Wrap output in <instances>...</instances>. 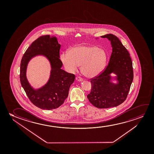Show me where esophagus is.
<instances>
[{"instance_id":"1","label":"esophagus","mask_w":154,"mask_h":154,"mask_svg":"<svg viewBox=\"0 0 154 154\" xmlns=\"http://www.w3.org/2000/svg\"><path fill=\"white\" fill-rule=\"evenodd\" d=\"M76 80L77 81V82H82V78H80V77H77L76 78Z\"/></svg>"}]
</instances>
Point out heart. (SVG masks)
<instances>
[{
    "label": "heart",
    "instance_id": "1",
    "mask_svg": "<svg viewBox=\"0 0 154 154\" xmlns=\"http://www.w3.org/2000/svg\"><path fill=\"white\" fill-rule=\"evenodd\" d=\"M60 59L66 69L70 72H76L80 66L82 74L87 78L99 75L105 68L108 54L105 50L89 45H80L62 53Z\"/></svg>",
    "mask_w": 154,
    "mask_h": 154
}]
</instances>
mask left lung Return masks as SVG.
I'll return each mask as SVG.
<instances>
[{"mask_svg":"<svg viewBox=\"0 0 154 154\" xmlns=\"http://www.w3.org/2000/svg\"><path fill=\"white\" fill-rule=\"evenodd\" d=\"M101 37L110 42L112 54L105 70L91 80V91L87 98L95 107L108 108L126 99L134 77L133 63L128 51L116 36L109 34Z\"/></svg>","mask_w":154,"mask_h":154,"instance_id":"1","label":"left lung"}]
</instances>
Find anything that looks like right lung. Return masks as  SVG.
<instances>
[{"label": "right lung", "instance_id": "obj_1", "mask_svg": "<svg viewBox=\"0 0 154 154\" xmlns=\"http://www.w3.org/2000/svg\"><path fill=\"white\" fill-rule=\"evenodd\" d=\"M60 44L56 36H42L32 42L21 59L20 80L21 86L34 105L42 109H56L61 106L68 96L75 76L61 69L63 63L59 59ZM46 57L51 66L50 75L47 83L36 89L29 84L26 69L29 61L35 57Z\"/></svg>", "mask_w": 154, "mask_h": 154}]
</instances>
